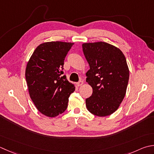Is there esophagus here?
I'll list each match as a JSON object with an SVG mask.
<instances>
[{
    "instance_id": "obj_1",
    "label": "esophagus",
    "mask_w": 154,
    "mask_h": 154,
    "mask_svg": "<svg viewBox=\"0 0 154 154\" xmlns=\"http://www.w3.org/2000/svg\"><path fill=\"white\" fill-rule=\"evenodd\" d=\"M83 81L81 80V81H79V82L77 83V85L78 87H80V86H81V85H83Z\"/></svg>"
}]
</instances>
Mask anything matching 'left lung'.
<instances>
[{
  "label": "left lung",
  "instance_id": "1",
  "mask_svg": "<svg viewBox=\"0 0 154 154\" xmlns=\"http://www.w3.org/2000/svg\"><path fill=\"white\" fill-rule=\"evenodd\" d=\"M82 47L90 67L86 81L93 89L85 100L87 109L99 117L109 116L118 109L127 90L129 71L125 55L105 42L85 43Z\"/></svg>",
  "mask_w": 154,
  "mask_h": 154
}]
</instances>
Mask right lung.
Instances as JSON below:
<instances>
[{
	"label": "right lung",
	"instance_id": "right-lung-1",
	"mask_svg": "<svg viewBox=\"0 0 154 154\" xmlns=\"http://www.w3.org/2000/svg\"><path fill=\"white\" fill-rule=\"evenodd\" d=\"M73 43L45 42L36 48L26 64L30 97L39 112L55 117L67 108L75 87L63 74L64 60Z\"/></svg>",
	"mask_w": 154,
	"mask_h": 154
}]
</instances>
